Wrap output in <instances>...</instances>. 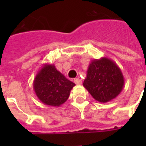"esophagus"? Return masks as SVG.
<instances>
[{"instance_id": "esophagus-1", "label": "esophagus", "mask_w": 146, "mask_h": 146, "mask_svg": "<svg viewBox=\"0 0 146 146\" xmlns=\"http://www.w3.org/2000/svg\"><path fill=\"white\" fill-rule=\"evenodd\" d=\"M74 82H75L76 85H81L82 84V80H80V79H79V78H77V79H75V80H74Z\"/></svg>"}]
</instances>
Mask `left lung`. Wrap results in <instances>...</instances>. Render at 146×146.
<instances>
[{"mask_svg": "<svg viewBox=\"0 0 146 146\" xmlns=\"http://www.w3.org/2000/svg\"><path fill=\"white\" fill-rule=\"evenodd\" d=\"M123 86V75L113 60L104 57L89 64L83 86L96 101L106 103L114 99Z\"/></svg>", "mask_w": 146, "mask_h": 146, "instance_id": "1", "label": "left lung"}]
</instances>
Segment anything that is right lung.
Returning a JSON list of instances; mask_svg holds the SVG:
<instances>
[{
    "mask_svg": "<svg viewBox=\"0 0 146 146\" xmlns=\"http://www.w3.org/2000/svg\"><path fill=\"white\" fill-rule=\"evenodd\" d=\"M74 86L75 83L67 80L54 64H44L33 81V89L40 102L53 107L65 103Z\"/></svg>",
    "mask_w": 146,
    "mask_h": 146,
    "instance_id": "1",
    "label": "right lung"
}]
</instances>
